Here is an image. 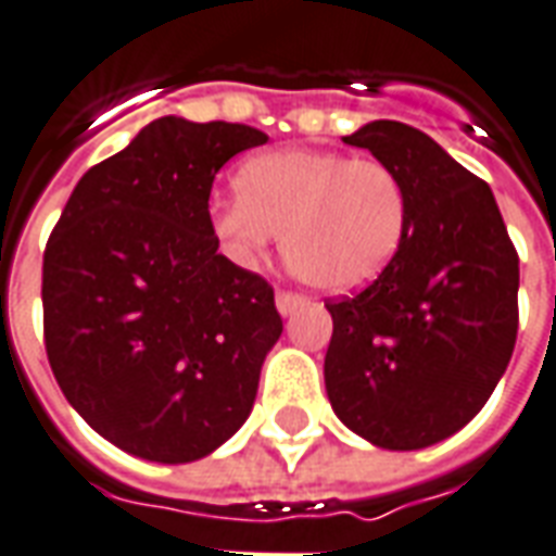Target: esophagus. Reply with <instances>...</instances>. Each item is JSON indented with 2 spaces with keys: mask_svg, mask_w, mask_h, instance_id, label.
I'll return each instance as SVG.
<instances>
[{
  "mask_svg": "<svg viewBox=\"0 0 556 556\" xmlns=\"http://www.w3.org/2000/svg\"><path fill=\"white\" fill-rule=\"evenodd\" d=\"M305 305H307V299L299 293L278 290V295H275V307H278V314H281V317H290L293 311H299V307H305Z\"/></svg>",
  "mask_w": 556,
  "mask_h": 556,
  "instance_id": "34e87169",
  "label": "esophagus"
}]
</instances>
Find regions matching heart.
Here are the masks:
<instances>
[{
    "mask_svg": "<svg viewBox=\"0 0 556 556\" xmlns=\"http://www.w3.org/2000/svg\"><path fill=\"white\" fill-rule=\"evenodd\" d=\"M210 225L237 263H257L283 233V261L323 293L362 290L391 266L408 230V192L382 160L338 150H273L237 174Z\"/></svg>",
    "mask_w": 556,
    "mask_h": 556,
    "instance_id": "heart-1",
    "label": "heart"
}]
</instances>
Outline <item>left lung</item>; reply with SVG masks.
Returning a JSON list of instances; mask_svg holds the SVG:
<instances>
[{
  "label": "left lung",
  "instance_id": "1",
  "mask_svg": "<svg viewBox=\"0 0 556 556\" xmlns=\"http://www.w3.org/2000/svg\"><path fill=\"white\" fill-rule=\"evenodd\" d=\"M343 141L400 174L408 230L370 287L326 302L328 400L376 447H429L485 406L513 358L518 254L492 189L427 132L372 121Z\"/></svg>",
  "mask_w": 556,
  "mask_h": 556
}]
</instances>
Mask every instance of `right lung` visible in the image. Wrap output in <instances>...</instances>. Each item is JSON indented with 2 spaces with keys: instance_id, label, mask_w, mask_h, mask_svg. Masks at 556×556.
Instances as JSON below:
<instances>
[{
  "instance_id": "obj_1",
  "label": "right lung",
  "mask_w": 556,
  "mask_h": 556,
  "mask_svg": "<svg viewBox=\"0 0 556 556\" xmlns=\"http://www.w3.org/2000/svg\"><path fill=\"white\" fill-rule=\"evenodd\" d=\"M245 124L165 115L83 174L43 251V343L88 427L148 462L210 456L251 415L281 338L275 293L218 254V168Z\"/></svg>"
}]
</instances>
